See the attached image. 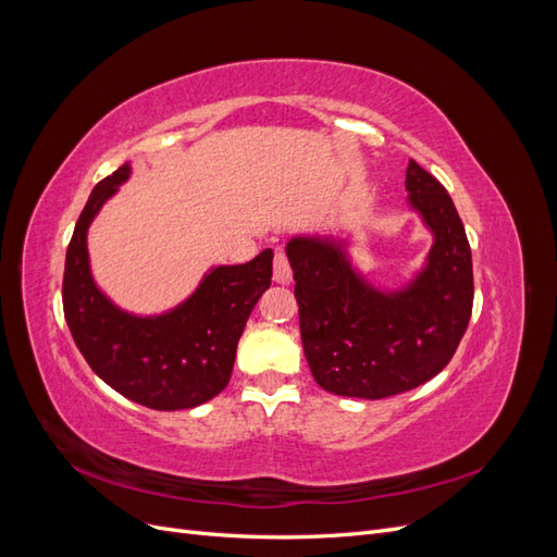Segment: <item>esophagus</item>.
Instances as JSON below:
<instances>
[{
    "label": "esophagus",
    "mask_w": 557,
    "mask_h": 557,
    "mask_svg": "<svg viewBox=\"0 0 557 557\" xmlns=\"http://www.w3.org/2000/svg\"><path fill=\"white\" fill-rule=\"evenodd\" d=\"M293 278V267L288 262V258H285V252L278 248L274 252V281L276 283H290Z\"/></svg>",
    "instance_id": "esophagus-1"
}]
</instances>
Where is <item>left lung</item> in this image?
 I'll return each mask as SVG.
<instances>
[{"label":"left lung","mask_w":557,"mask_h":557,"mask_svg":"<svg viewBox=\"0 0 557 557\" xmlns=\"http://www.w3.org/2000/svg\"><path fill=\"white\" fill-rule=\"evenodd\" d=\"M407 190L434 234L428 264L407 288L376 290L332 239L295 237L285 246L301 346L327 393L383 399L413 391L450 362L469 325L474 272L460 215L416 160L407 166Z\"/></svg>","instance_id":"left-lung-1"}]
</instances>
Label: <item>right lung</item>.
Instances as JSON below:
<instances>
[{
  "instance_id": "add662e5",
  "label": "right lung",
  "mask_w": 557,
  "mask_h": 557,
  "mask_svg": "<svg viewBox=\"0 0 557 557\" xmlns=\"http://www.w3.org/2000/svg\"><path fill=\"white\" fill-rule=\"evenodd\" d=\"M125 162L95 185L66 248L62 307L74 342L92 372L115 393L158 411L193 409L223 391L239 336L272 285V248L246 264L213 267L199 288L162 315H132L97 288L88 260V227L117 185Z\"/></svg>"
}]
</instances>
